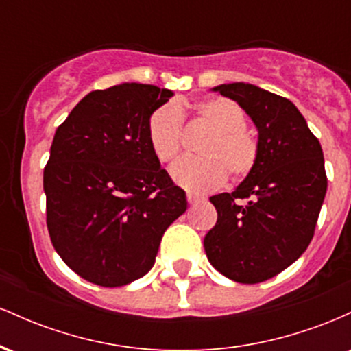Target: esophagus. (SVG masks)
Segmentation results:
<instances>
[{
  "instance_id": "34e87169",
  "label": "esophagus",
  "mask_w": 351,
  "mask_h": 351,
  "mask_svg": "<svg viewBox=\"0 0 351 351\" xmlns=\"http://www.w3.org/2000/svg\"><path fill=\"white\" fill-rule=\"evenodd\" d=\"M186 201H188L189 204H195V203H199L201 198H199V196L191 195V193H188V195H186Z\"/></svg>"
}]
</instances>
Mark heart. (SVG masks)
Segmentation results:
<instances>
[{"label":"heart","instance_id":"b5f03b06","mask_svg":"<svg viewBox=\"0 0 351 351\" xmlns=\"http://www.w3.org/2000/svg\"><path fill=\"white\" fill-rule=\"evenodd\" d=\"M193 110L213 128L201 148V158H184L173 167L171 178L189 191H213L223 186L228 175L234 180L247 176L259 158V142L245 128L244 110L224 97L193 104ZM183 112L178 104L155 108L147 122V138L155 158L171 165L181 152Z\"/></svg>","mask_w":351,"mask_h":351}]
</instances>
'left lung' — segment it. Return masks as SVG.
<instances>
[{"label": "left lung", "instance_id": "obj_1", "mask_svg": "<svg viewBox=\"0 0 351 351\" xmlns=\"http://www.w3.org/2000/svg\"><path fill=\"white\" fill-rule=\"evenodd\" d=\"M215 90L236 100L256 123L259 158L234 191L209 198L217 221L204 236V251L223 276L257 284L308 247L327 193L324 152L289 99L244 82Z\"/></svg>", "mask_w": 351, "mask_h": 351}]
</instances>
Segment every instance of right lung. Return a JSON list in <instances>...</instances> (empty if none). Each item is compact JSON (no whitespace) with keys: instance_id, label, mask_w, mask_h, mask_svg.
I'll return each mask as SVG.
<instances>
[{"instance_id":"right-lung-1","label":"right lung","mask_w":351,"mask_h":351,"mask_svg":"<svg viewBox=\"0 0 351 351\" xmlns=\"http://www.w3.org/2000/svg\"><path fill=\"white\" fill-rule=\"evenodd\" d=\"M171 97L135 82L94 90L56 130L44 167L47 231L60 259L92 284L143 277L163 232L186 211L147 138L152 112Z\"/></svg>"}]
</instances>
